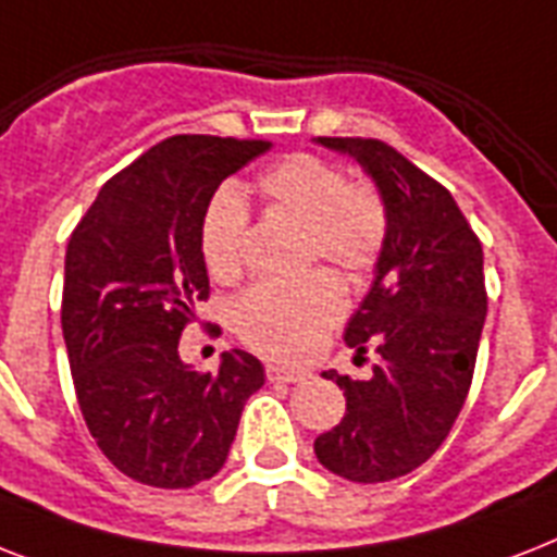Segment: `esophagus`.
<instances>
[{"mask_svg":"<svg viewBox=\"0 0 557 557\" xmlns=\"http://www.w3.org/2000/svg\"><path fill=\"white\" fill-rule=\"evenodd\" d=\"M265 375H269V381H286V384H297V381L309 379V372L306 370H295V367H280V364L265 367Z\"/></svg>","mask_w":557,"mask_h":557,"instance_id":"34e87169","label":"esophagus"}]
</instances>
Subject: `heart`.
I'll return each instance as SVG.
<instances>
[{"instance_id": "heart-1", "label": "heart", "mask_w": 557, "mask_h": 557, "mask_svg": "<svg viewBox=\"0 0 557 557\" xmlns=\"http://www.w3.org/2000/svg\"><path fill=\"white\" fill-rule=\"evenodd\" d=\"M257 190L274 213L306 225L309 257L364 274L379 262L387 243V205L370 185H347L338 164L295 152L277 161L257 182ZM248 205L234 187L210 199L199 227L201 260L210 277L234 280L245 265ZM347 309V295L330 271H312L292 283H257L236 297L231 309L234 332L262 356H309Z\"/></svg>"}]
</instances>
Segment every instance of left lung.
I'll return each instance as SVG.
<instances>
[{
	"mask_svg": "<svg viewBox=\"0 0 557 557\" xmlns=\"http://www.w3.org/2000/svg\"><path fill=\"white\" fill-rule=\"evenodd\" d=\"M347 152L387 205V243L370 292L349 318L344 341L381 361L370 379L335 370L347 413L314 440L332 474L352 483H387L436 454L466 405L483 335V245L457 201L428 173L375 138H318Z\"/></svg>",
	"mask_w": 557,
	"mask_h": 557,
	"instance_id": "8db88e82",
	"label": "left lung"
}]
</instances>
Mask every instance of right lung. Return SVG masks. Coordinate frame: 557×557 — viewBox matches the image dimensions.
I'll return each instance as SVG.
<instances>
[{
    "instance_id": "right-lung-1",
    "label": "right lung",
    "mask_w": 557,
    "mask_h": 557,
    "mask_svg": "<svg viewBox=\"0 0 557 557\" xmlns=\"http://www.w3.org/2000/svg\"><path fill=\"white\" fill-rule=\"evenodd\" d=\"M269 147L173 135L109 178L69 239L60 321L74 393L103 457L135 483L210 480L265 381L243 349L196 372L178 338L210 295L201 216L216 187Z\"/></svg>"
}]
</instances>
